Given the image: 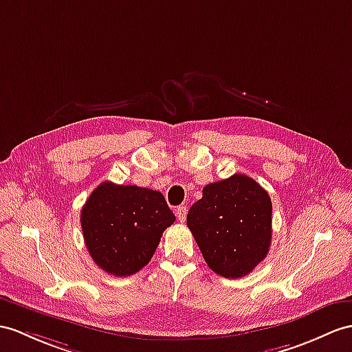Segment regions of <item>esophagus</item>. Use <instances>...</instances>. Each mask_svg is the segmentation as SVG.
Returning <instances> with one entry per match:
<instances>
[{
  "label": "esophagus",
  "instance_id": "1",
  "mask_svg": "<svg viewBox=\"0 0 352 352\" xmlns=\"http://www.w3.org/2000/svg\"><path fill=\"white\" fill-rule=\"evenodd\" d=\"M186 212H188V209H186V206H185V204L179 206V208L176 209V217H177V219L181 221V222H184V221H185V218H186Z\"/></svg>",
  "mask_w": 352,
  "mask_h": 352
}]
</instances>
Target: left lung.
Masks as SVG:
<instances>
[{"instance_id":"1","label":"left lung","mask_w":352,"mask_h":352,"mask_svg":"<svg viewBox=\"0 0 352 352\" xmlns=\"http://www.w3.org/2000/svg\"><path fill=\"white\" fill-rule=\"evenodd\" d=\"M209 267L228 279L243 278L261 263L272 242V200L246 175L203 188L186 217Z\"/></svg>"}]
</instances>
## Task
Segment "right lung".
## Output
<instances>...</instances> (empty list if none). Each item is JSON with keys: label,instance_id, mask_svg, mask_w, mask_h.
Instances as JSON below:
<instances>
[{"label": "right lung", "instance_id": "obj_1", "mask_svg": "<svg viewBox=\"0 0 352 352\" xmlns=\"http://www.w3.org/2000/svg\"><path fill=\"white\" fill-rule=\"evenodd\" d=\"M176 221L160 191L102 182L80 212L83 239L94 263L113 276L146 265L164 230Z\"/></svg>", "mask_w": 352, "mask_h": 352}]
</instances>
